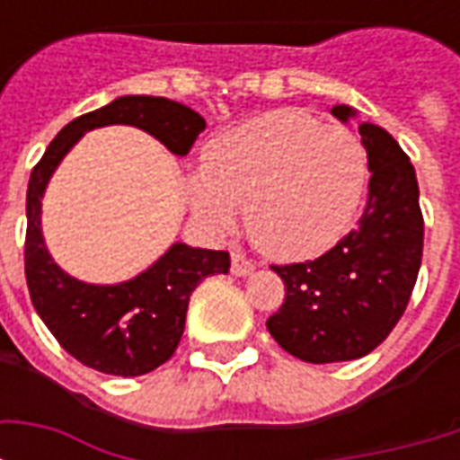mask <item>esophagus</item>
Instances as JSON below:
<instances>
[{
    "label": "esophagus",
    "instance_id": "obj_1",
    "mask_svg": "<svg viewBox=\"0 0 460 460\" xmlns=\"http://www.w3.org/2000/svg\"><path fill=\"white\" fill-rule=\"evenodd\" d=\"M253 269H256V266H253V261L246 259L241 251H234V253H231V273H234V276L243 279V276H251Z\"/></svg>",
    "mask_w": 460,
    "mask_h": 460
}]
</instances>
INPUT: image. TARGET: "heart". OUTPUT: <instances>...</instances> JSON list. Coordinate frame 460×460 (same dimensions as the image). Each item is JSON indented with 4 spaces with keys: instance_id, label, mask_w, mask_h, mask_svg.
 <instances>
[{
    "instance_id": "b5f03b06",
    "label": "heart",
    "mask_w": 460,
    "mask_h": 460,
    "mask_svg": "<svg viewBox=\"0 0 460 460\" xmlns=\"http://www.w3.org/2000/svg\"><path fill=\"white\" fill-rule=\"evenodd\" d=\"M367 157L352 132L298 111H273L207 145L184 177L197 217L231 231L246 204L251 241L273 259H308L332 246L355 217Z\"/></svg>"
}]
</instances>
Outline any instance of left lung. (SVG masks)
I'll return each mask as SVG.
<instances>
[{
  "label": "left lung",
  "instance_id": "1",
  "mask_svg": "<svg viewBox=\"0 0 460 460\" xmlns=\"http://www.w3.org/2000/svg\"><path fill=\"white\" fill-rule=\"evenodd\" d=\"M330 113L347 122L357 111L335 105ZM359 135L372 177L357 229L320 259L270 266L286 283V300L266 328L286 352L313 365L357 359L382 345L404 315L421 266L414 164L385 128L362 122Z\"/></svg>",
  "mask_w": 460,
  "mask_h": 460
}]
</instances>
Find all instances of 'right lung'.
I'll list each match as a JSON object with an SVG mask.
<instances>
[{"mask_svg": "<svg viewBox=\"0 0 460 460\" xmlns=\"http://www.w3.org/2000/svg\"><path fill=\"white\" fill-rule=\"evenodd\" d=\"M105 125L140 128L172 155L184 157L207 122L197 111L170 98L120 95L113 103L68 122L29 177L24 269L39 318L58 345L85 367L103 375L140 376L174 355L184 332L191 290L209 276L229 273L231 259L226 251L172 243L150 269L113 286L74 279L51 259L41 234V199L49 180L85 132Z\"/></svg>", "mask_w": 460, "mask_h": 460, "instance_id": "add662e5", "label": "right lung"}]
</instances>
